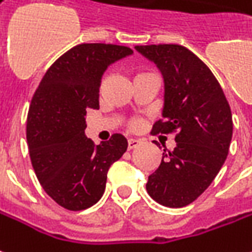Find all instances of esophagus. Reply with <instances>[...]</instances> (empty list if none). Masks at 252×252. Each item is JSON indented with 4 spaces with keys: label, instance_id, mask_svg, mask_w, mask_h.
Instances as JSON below:
<instances>
[{
    "label": "esophagus",
    "instance_id": "obj_1",
    "mask_svg": "<svg viewBox=\"0 0 252 252\" xmlns=\"http://www.w3.org/2000/svg\"><path fill=\"white\" fill-rule=\"evenodd\" d=\"M139 144H140V140H138V139H129L128 140V150H132V149L138 147Z\"/></svg>",
    "mask_w": 252,
    "mask_h": 252
}]
</instances>
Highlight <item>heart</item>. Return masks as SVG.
I'll list each match as a JSON object with an SVG mask.
<instances>
[{"label":"heart","mask_w":252,"mask_h":252,"mask_svg":"<svg viewBox=\"0 0 252 252\" xmlns=\"http://www.w3.org/2000/svg\"><path fill=\"white\" fill-rule=\"evenodd\" d=\"M131 126H132V128H138V126H139V121H132Z\"/></svg>","instance_id":"heart-1"}]
</instances>
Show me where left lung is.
Returning a JSON list of instances; mask_svg holds the SVG:
<instances>
[{"mask_svg": "<svg viewBox=\"0 0 252 252\" xmlns=\"http://www.w3.org/2000/svg\"><path fill=\"white\" fill-rule=\"evenodd\" d=\"M158 66L165 83L162 119L151 133H176V147L149 176L146 189L166 207L192 203L214 180L229 151L233 123L210 68L181 45L135 47Z\"/></svg>", "mask_w": 252, "mask_h": 252, "instance_id": "left-lung-1", "label": "left lung"}]
</instances>
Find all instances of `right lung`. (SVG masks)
I'll return each mask as SVG.
<instances>
[{"label":"right lung","instance_id":"obj_1","mask_svg":"<svg viewBox=\"0 0 252 252\" xmlns=\"http://www.w3.org/2000/svg\"><path fill=\"white\" fill-rule=\"evenodd\" d=\"M129 54V47L119 45H77L53 63L32 96L27 116L31 163L40 186L64 209L79 212L95 205L110 165L126 151L121 133L95 144L84 129L87 110L99 108L105 69Z\"/></svg>","mask_w":252,"mask_h":252}]
</instances>
